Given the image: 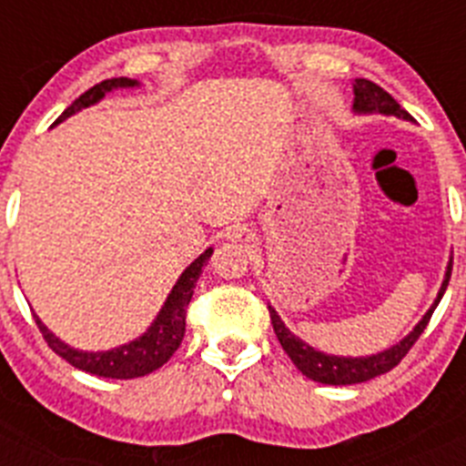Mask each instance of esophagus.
Wrapping results in <instances>:
<instances>
[{
  "label": "esophagus",
  "instance_id": "obj_1",
  "mask_svg": "<svg viewBox=\"0 0 466 466\" xmlns=\"http://www.w3.org/2000/svg\"><path fill=\"white\" fill-rule=\"evenodd\" d=\"M233 240L247 242V240H249V233H247L245 228H236V230H233Z\"/></svg>",
  "mask_w": 466,
  "mask_h": 466
}]
</instances>
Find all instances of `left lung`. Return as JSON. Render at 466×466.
I'll return each instance as SVG.
<instances>
[{"mask_svg": "<svg viewBox=\"0 0 466 466\" xmlns=\"http://www.w3.org/2000/svg\"><path fill=\"white\" fill-rule=\"evenodd\" d=\"M352 90H355V105H352V109H355L357 114H373V111H378V114H392V116L410 121L409 111L401 109L392 95L387 93V90H382L378 84H373V81L355 79ZM451 270H452V263H448L446 278H443L439 296H436V300L431 303L430 310L425 312V317L415 324L413 331H410L403 340H399L397 345H392L390 350H382V352H378V355H371V357L324 355V352H319V350L303 343L299 336H294L289 329L284 327V322L279 319V315L275 312L273 306H268L270 322H273L275 336H278L282 350L289 355V360L294 361L296 369H299L303 376H308L315 382H324V385H355V382H366L376 376H382V373L392 371L394 366H397L403 357L409 355V350L413 348L415 340L420 339V333L427 329V324H430L431 319V312L436 310L443 291H446L448 279H451Z\"/></svg>", "mask_w": 466, "mask_h": 466, "instance_id": "1", "label": "left lung"}]
</instances>
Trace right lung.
<instances>
[{"instance_id": "right-lung-1", "label": "right lung", "mask_w": 466, "mask_h": 466, "mask_svg": "<svg viewBox=\"0 0 466 466\" xmlns=\"http://www.w3.org/2000/svg\"><path fill=\"white\" fill-rule=\"evenodd\" d=\"M139 86L135 79H106L95 84L93 88L86 90L84 95H79L67 109L63 111V116L57 118V123H63L65 118H69L76 111L86 109V106L100 102L109 90L114 88H135ZM212 257V247L205 249L196 261L179 275L177 284L172 287L170 296H167L166 306L160 308L158 317L154 319L147 333H142L139 339L130 340V343L121 345V348L106 350V352H84V350H74L67 343L57 339L56 333H51L46 329V324H41V319L36 317V327H39L41 336L48 343V348L56 352V355L63 357L65 361L74 366V369H81L86 373H93V376L102 378H114V380H127V378H139L147 376V373L156 371L160 366L166 364L175 350L182 345L184 331H187V308L191 303L193 289H196V282L203 273V266Z\"/></svg>"}]
</instances>
